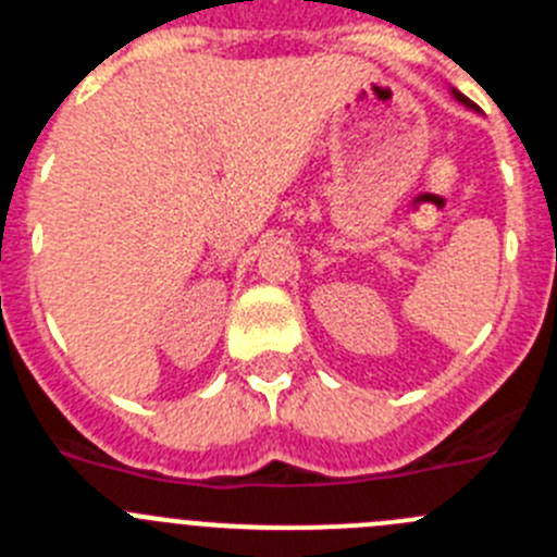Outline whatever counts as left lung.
I'll return each mask as SVG.
<instances>
[{
	"mask_svg": "<svg viewBox=\"0 0 557 557\" xmlns=\"http://www.w3.org/2000/svg\"><path fill=\"white\" fill-rule=\"evenodd\" d=\"M453 96H456V99L461 101V104H467V107H475V104H472V101L467 99V96H463V94H458V90H453Z\"/></svg>",
	"mask_w": 557,
	"mask_h": 557,
	"instance_id": "8db88e82",
	"label": "left lung"
}]
</instances>
